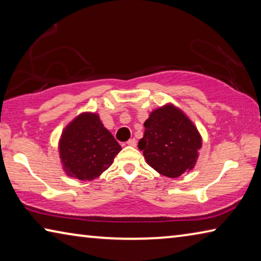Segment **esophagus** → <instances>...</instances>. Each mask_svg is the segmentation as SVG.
Listing matches in <instances>:
<instances>
[{
  "mask_svg": "<svg viewBox=\"0 0 261 261\" xmlns=\"http://www.w3.org/2000/svg\"><path fill=\"white\" fill-rule=\"evenodd\" d=\"M126 144L129 145V146H134V147H135L136 145H137V141H136L135 138H131V139H129V140L126 141Z\"/></svg>",
  "mask_w": 261,
  "mask_h": 261,
  "instance_id": "1",
  "label": "esophagus"
}]
</instances>
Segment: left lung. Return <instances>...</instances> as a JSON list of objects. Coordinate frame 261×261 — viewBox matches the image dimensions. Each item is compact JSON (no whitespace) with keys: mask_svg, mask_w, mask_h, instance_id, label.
<instances>
[{"mask_svg":"<svg viewBox=\"0 0 261 261\" xmlns=\"http://www.w3.org/2000/svg\"><path fill=\"white\" fill-rule=\"evenodd\" d=\"M144 126L138 148L153 169L170 178L193 169L202 140L182 110L174 105L163 106L149 114Z\"/></svg>","mask_w":261,"mask_h":261,"instance_id":"obj_1","label":"left lung"}]
</instances>
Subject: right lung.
Segmentation results:
<instances>
[{
    "label": "right lung",
    "mask_w": 261,
    "mask_h": 261,
    "mask_svg": "<svg viewBox=\"0 0 261 261\" xmlns=\"http://www.w3.org/2000/svg\"><path fill=\"white\" fill-rule=\"evenodd\" d=\"M121 149L95 113L78 115L65 126L59 143L63 170L79 180L99 177L112 166Z\"/></svg>",
    "instance_id": "add662e5"
}]
</instances>
